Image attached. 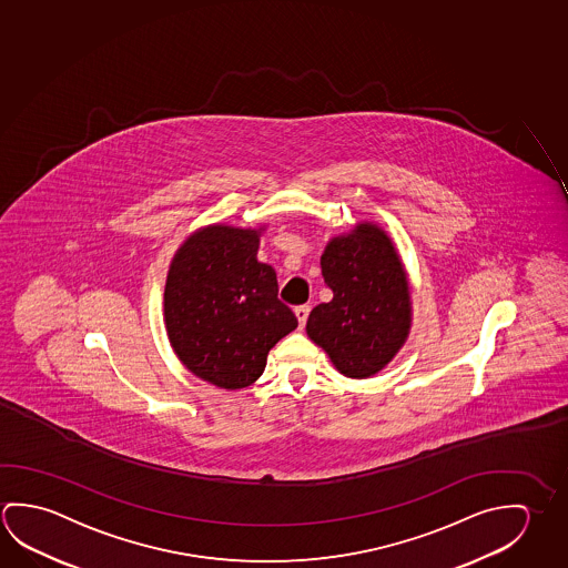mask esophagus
Wrapping results in <instances>:
<instances>
[{
    "mask_svg": "<svg viewBox=\"0 0 568 568\" xmlns=\"http://www.w3.org/2000/svg\"><path fill=\"white\" fill-rule=\"evenodd\" d=\"M308 313H311V307H308V305H301V307H295V315H297L298 326H301V328H303L305 323H307Z\"/></svg>",
    "mask_w": 568,
    "mask_h": 568,
    "instance_id": "obj_1",
    "label": "esophagus"
}]
</instances>
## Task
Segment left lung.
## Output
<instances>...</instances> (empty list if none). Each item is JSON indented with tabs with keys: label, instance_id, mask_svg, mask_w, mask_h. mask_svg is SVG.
<instances>
[{
	"label": "left lung",
	"instance_id": "obj_1",
	"mask_svg": "<svg viewBox=\"0 0 568 568\" xmlns=\"http://www.w3.org/2000/svg\"><path fill=\"white\" fill-rule=\"evenodd\" d=\"M331 303L316 305L307 335L348 378H368L390 363L408 336L406 273L390 237L374 224L335 237L321 257Z\"/></svg>",
	"mask_w": 568,
	"mask_h": 568
}]
</instances>
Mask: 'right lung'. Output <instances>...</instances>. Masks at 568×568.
<instances>
[{"label":"right lung","mask_w":568,"mask_h":568,"mask_svg":"<svg viewBox=\"0 0 568 568\" xmlns=\"http://www.w3.org/2000/svg\"><path fill=\"white\" fill-rule=\"evenodd\" d=\"M257 247L255 230L210 225L187 237L168 271L170 344L190 373L225 390L257 381L267 353L298 325Z\"/></svg>","instance_id":"1"}]
</instances>
